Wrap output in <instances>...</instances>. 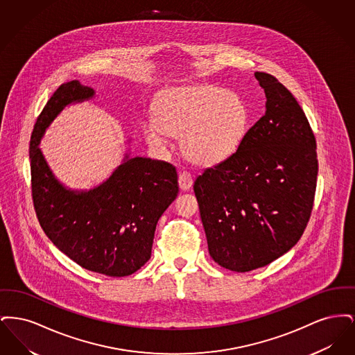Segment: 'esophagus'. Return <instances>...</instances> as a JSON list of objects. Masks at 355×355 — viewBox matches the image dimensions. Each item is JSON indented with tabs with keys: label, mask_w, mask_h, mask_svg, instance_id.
<instances>
[{
	"label": "esophagus",
	"mask_w": 355,
	"mask_h": 355,
	"mask_svg": "<svg viewBox=\"0 0 355 355\" xmlns=\"http://www.w3.org/2000/svg\"><path fill=\"white\" fill-rule=\"evenodd\" d=\"M178 185L182 191H187L193 186V177L187 171H182L178 177Z\"/></svg>",
	"instance_id": "1"
}]
</instances>
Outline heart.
I'll list each match as a JSON object with an SVG mask.
<instances>
[{"instance_id": "obj_1", "label": "heart", "mask_w": 355, "mask_h": 355, "mask_svg": "<svg viewBox=\"0 0 355 355\" xmlns=\"http://www.w3.org/2000/svg\"><path fill=\"white\" fill-rule=\"evenodd\" d=\"M153 119L144 135L157 148L168 137L178 138L180 152L197 166H213L230 158L241 146L250 113L243 97L216 84L174 86L153 102Z\"/></svg>"}]
</instances>
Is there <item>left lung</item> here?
I'll use <instances>...</instances> for the list:
<instances>
[{
  "mask_svg": "<svg viewBox=\"0 0 355 355\" xmlns=\"http://www.w3.org/2000/svg\"><path fill=\"white\" fill-rule=\"evenodd\" d=\"M266 112L230 158L194 182L209 253L225 269L269 265L304 234L317 187V142L302 107L274 76L255 71Z\"/></svg>",
  "mask_w": 355,
  "mask_h": 355,
  "instance_id": "left-lung-1",
  "label": "left lung"
}]
</instances>
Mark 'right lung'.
Here are the masks:
<instances>
[{
	"instance_id": "right-lung-1",
	"label": "right lung",
	"mask_w": 355,
	"mask_h": 355,
	"mask_svg": "<svg viewBox=\"0 0 355 355\" xmlns=\"http://www.w3.org/2000/svg\"><path fill=\"white\" fill-rule=\"evenodd\" d=\"M93 94L78 81L62 84L38 116L29 148L34 210L45 234L77 265L126 277L149 261L157 222L178 194V177L168 162L126 155L102 185L89 191L61 185L38 144L67 105Z\"/></svg>"
}]
</instances>
